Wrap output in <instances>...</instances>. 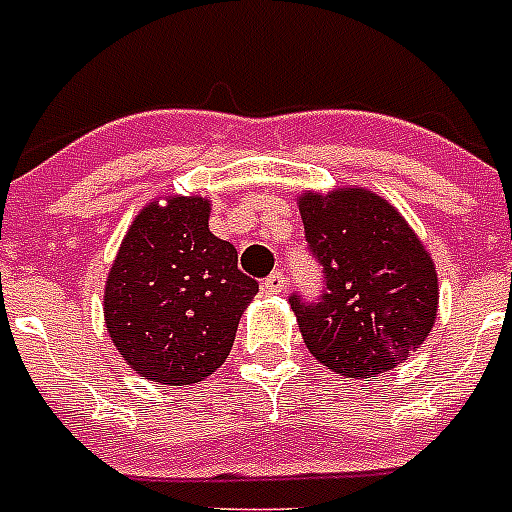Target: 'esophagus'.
<instances>
[{"instance_id":"1","label":"esophagus","mask_w":512,"mask_h":512,"mask_svg":"<svg viewBox=\"0 0 512 512\" xmlns=\"http://www.w3.org/2000/svg\"><path fill=\"white\" fill-rule=\"evenodd\" d=\"M284 286H286L284 273H281V270H276V273H270V276L263 281V292L265 294H281L284 292Z\"/></svg>"}]
</instances>
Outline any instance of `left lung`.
<instances>
[{"mask_svg": "<svg viewBox=\"0 0 512 512\" xmlns=\"http://www.w3.org/2000/svg\"><path fill=\"white\" fill-rule=\"evenodd\" d=\"M297 205L326 278L315 305L289 299L310 355L347 378L405 363L431 334L439 307L429 249L392 202L360 186L305 191Z\"/></svg>", "mask_w": 512, "mask_h": 512, "instance_id": "1", "label": "left lung"}]
</instances>
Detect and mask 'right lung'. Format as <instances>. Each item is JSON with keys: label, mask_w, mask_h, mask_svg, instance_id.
<instances>
[{"label": "right lung", "mask_w": 512, "mask_h": 512, "mask_svg": "<svg viewBox=\"0 0 512 512\" xmlns=\"http://www.w3.org/2000/svg\"><path fill=\"white\" fill-rule=\"evenodd\" d=\"M207 220L205 197L149 202L107 273V334L120 357L157 384L191 386L218 371L257 294L234 244L218 239Z\"/></svg>", "instance_id": "obj_1"}]
</instances>
